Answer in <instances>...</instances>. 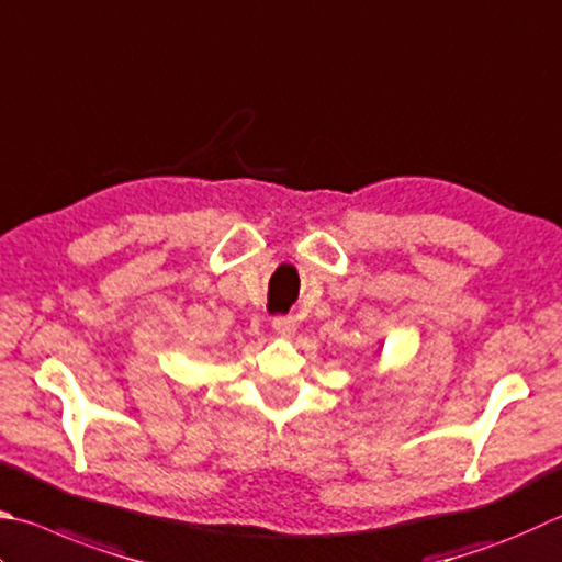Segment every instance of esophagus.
I'll list each match as a JSON object with an SVG mask.
<instances>
[{
    "mask_svg": "<svg viewBox=\"0 0 562 562\" xmlns=\"http://www.w3.org/2000/svg\"><path fill=\"white\" fill-rule=\"evenodd\" d=\"M272 329H274V334H278V336H292L297 326H294L292 316H274Z\"/></svg>",
    "mask_w": 562,
    "mask_h": 562,
    "instance_id": "1",
    "label": "esophagus"
}]
</instances>
